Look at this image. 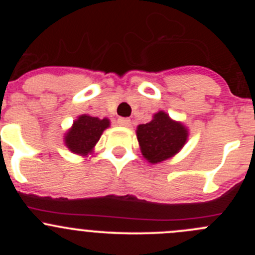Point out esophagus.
Segmentation results:
<instances>
[{
    "label": "esophagus",
    "mask_w": 255,
    "mask_h": 255,
    "mask_svg": "<svg viewBox=\"0 0 255 255\" xmlns=\"http://www.w3.org/2000/svg\"><path fill=\"white\" fill-rule=\"evenodd\" d=\"M117 123L122 127H129L130 126V120L129 118H125V117H120L117 120Z\"/></svg>",
    "instance_id": "1"
}]
</instances>
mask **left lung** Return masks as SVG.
<instances>
[{
    "label": "left lung",
    "mask_w": 255,
    "mask_h": 255,
    "mask_svg": "<svg viewBox=\"0 0 255 255\" xmlns=\"http://www.w3.org/2000/svg\"><path fill=\"white\" fill-rule=\"evenodd\" d=\"M187 128L181 122L159 111L153 120L137 127V138L143 156L151 164L161 163L174 156L187 140Z\"/></svg>",
    "instance_id": "obj_1"
}]
</instances>
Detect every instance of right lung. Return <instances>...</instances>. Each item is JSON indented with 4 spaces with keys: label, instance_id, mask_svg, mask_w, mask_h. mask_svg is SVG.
<instances>
[{
    "label": "right lung",
    "instance_id": "obj_1",
    "mask_svg": "<svg viewBox=\"0 0 255 255\" xmlns=\"http://www.w3.org/2000/svg\"><path fill=\"white\" fill-rule=\"evenodd\" d=\"M109 127V118L100 120L89 115H81L78 120L74 121L73 127L65 134L64 142L73 153L87 155L99 142L104 130Z\"/></svg>",
    "mask_w": 255,
    "mask_h": 255
}]
</instances>
